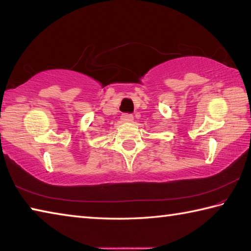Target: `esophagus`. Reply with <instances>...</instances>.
I'll use <instances>...</instances> for the list:
<instances>
[{
  "mask_svg": "<svg viewBox=\"0 0 251 251\" xmlns=\"http://www.w3.org/2000/svg\"><path fill=\"white\" fill-rule=\"evenodd\" d=\"M121 120L125 123H131L134 121V116L131 115V114H123Z\"/></svg>",
  "mask_w": 251,
  "mask_h": 251,
  "instance_id": "esophagus-1",
  "label": "esophagus"
}]
</instances>
